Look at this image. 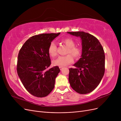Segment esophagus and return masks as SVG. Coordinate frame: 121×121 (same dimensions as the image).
Instances as JSON below:
<instances>
[{"label":"esophagus","instance_id":"esophagus-1","mask_svg":"<svg viewBox=\"0 0 121 121\" xmlns=\"http://www.w3.org/2000/svg\"><path fill=\"white\" fill-rule=\"evenodd\" d=\"M59 68H60V70H62V69H63L64 68H63V67H60Z\"/></svg>","mask_w":121,"mask_h":121}]
</instances>
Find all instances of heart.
Segmentation results:
<instances>
[{
	"instance_id": "obj_1",
	"label": "heart",
	"mask_w": 121,
	"mask_h": 121,
	"mask_svg": "<svg viewBox=\"0 0 121 121\" xmlns=\"http://www.w3.org/2000/svg\"><path fill=\"white\" fill-rule=\"evenodd\" d=\"M61 42L68 47L67 54H69L65 56H60L56 59L53 60L52 64L57 66L64 67L72 63L74 60L72 57L73 56L75 59H78L81 56L82 49L80 47L75 46V42L71 38H64L61 40ZM48 52L50 56L52 57H55L57 55V47L54 42L50 43L48 48ZM72 55L73 56H72Z\"/></svg>"
}]
</instances>
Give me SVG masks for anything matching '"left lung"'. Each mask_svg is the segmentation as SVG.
Here are the masks:
<instances>
[{
	"label": "left lung",
	"mask_w": 121,
	"mask_h": 121,
	"mask_svg": "<svg viewBox=\"0 0 121 121\" xmlns=\"http://www.w3.org/2000/svg\"><path fill=\"white\" fill-rule=\"evenodd\" d=\"M80 37L82 41L81 57L69 69V81L71 87L78 93L92 92L99 85L105 71V54L98 40L82 31L68 32Z\"/></svg>",
	"instance_id": "8db88e82"
}]
</instances>
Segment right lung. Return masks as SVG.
<instances>
[{"label":"right lung","instance_id":"1","mask_svg":"<svg viewBox=\"0 0 121 121\" xmlns=\"http://www.w3.org/2000/svg\"><path fill=\"white\" fill-rule=\"evenodd\" d=\"M60 33L32 36L20 50L17 61V75L25 88L35 96L45 97L54 88L55 80L60 69L57 66L47 69L51 65L48 48Z\"/></svg>","mask_w":121,"mask_h":121}]
</instances>
